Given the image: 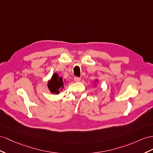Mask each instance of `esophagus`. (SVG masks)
<instances>
[{
	"mask_svg": "<svg viewBox=\"0 0 153 153\" xmlns=\"http://www.w3.org/2000/svg\"><path fill=\"white\" fill-rule=\"evenodd\" d=\"M80 80H81V77H74V81H75L76 82H79V81H80Z\"/></svg>",
	"mask_w": 153,
	"mask_h": 153,
	"instance_id": "obj_1",
	"label": "esophagus"
}]
</instances>
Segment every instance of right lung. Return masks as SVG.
Masks as SVG:
<instances>
[{
  "label": "right lung",
  "mask_w": 153,
  "mask_h": 153,
  "mask_svg": "<svg viewBox=\"0 0 153 153\" xmlns=\"http://www.w3.org/2000/svg\"><path fill=\"white\" fill-rule=\"evenodd\" d=\"M48 88L50 91L53 93L58 94L60 93V91L64 88V83L62 81V78L59 77L58 74L54 73L51 78V79L48 83Z\"/></svg>",
  "instance_id": "add662e5"
}]
</instances>
